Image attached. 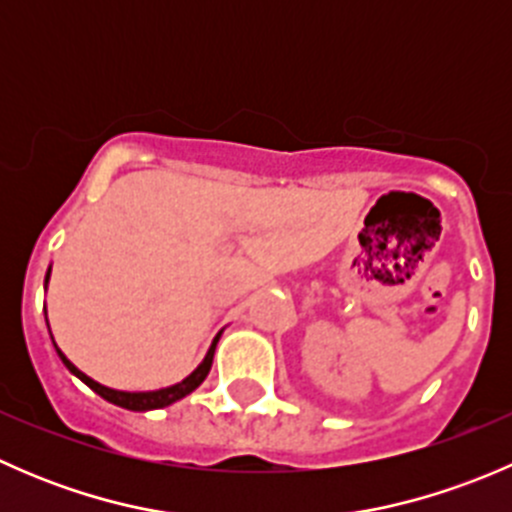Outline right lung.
<instances>
[{"instance_id":"1","label":"right lung","mask_w":512,"mask_h":512,"mask_svg":"<svg viewBox=\"0 0 512 512\" xmlns=\"http://www.w3.org/2000/svg\"><path fill=\"white\" fill-rule=\"evenodd\" d=\"M49 272H51V267H49ZM49 272H46L44 285L49 282ZM220 334H223V332H218V337H215L213 344H210L208 354H205V359L200 361V366L193 371V374L185 376L180 384H173V386H168V389H158V391H116V389H108V386L98 384V381L91 379V376H86L84 371L76 369V366L71 364L69 359H66L61 349H56V354H59V359L64 361V366L71 371V374L79 376V379L84 381L89 389H94L96 394L101 396V399L108 401V404H116V406H121V409H128V411H153V409H163V406L175 404V401H180L183 396H188L190 391H195L200 384H203L205 376L210 374V366H213V354H215V347H218Z\"/></svg>"}]
</instances>
